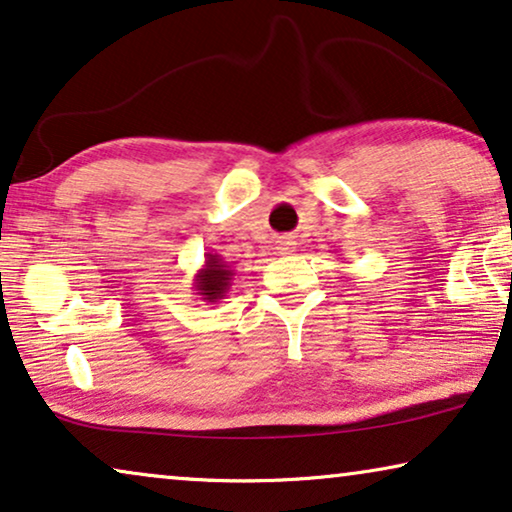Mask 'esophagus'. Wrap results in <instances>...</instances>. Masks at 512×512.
<instances>
[{"label":"esophagus","mask_w":512,"mask_h":512,"mask_svg":"<svg viewBox=\"0 0 512 512\" xmlns=\"http://www.w3.org/2000/svg\"><path fill=\"white\" fill-rule=\"evenodd\" d=\"M277 242H279V244H277V249L281 251V254H286V251H291V249H293V244H295V242H293V238H288V235H284V238H279Z\"/></svg>","instance_id":"1"}]
</instances>
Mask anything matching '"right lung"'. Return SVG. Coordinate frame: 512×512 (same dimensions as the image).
<instances>
[{
    "mask_svg": "<svg viewBox=\"0 0 512 512\" xmlns=\"http://www.w3.org/2000/svg\"><path fill=\"white\" fill-rule=\"evenodd\" d=\"M233 268L224 256L205 254L203 268L194 274V288L203 302H219L226 298L233 281Z\"/></svg>",
    "mask_w": 512,
    "mask_h": 512,
    "instance_id": "1",
    "label": "right lung"
}]
</instances>
